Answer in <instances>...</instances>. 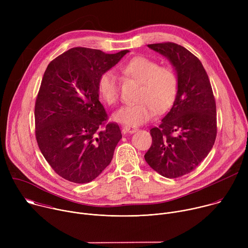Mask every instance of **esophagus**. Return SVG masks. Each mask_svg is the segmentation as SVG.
Here are the masks:
<instances>
[{"label":"esophagus","mask_w":248,"mask_h":248,"mask_svg":"<svg viewBox=\"0 0 248 248\" xmlns=\"http://www.w3.org/2000/svg\"><path fill=\"white\" fill-rule=\"evenodd\" d=\"M123 131H124V133H130V134H132V133H134V132L137 131V128H136V127H132V126H124V127H123Z\"/></svg>","instance_id":"obj_1"}]
</instances>
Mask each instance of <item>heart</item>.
<instances>
[{"mask_svg": "<svg viewBox=\"0 0 248 248\" xmlns=\"http://www.w3.org/2000/svg\"><path fill=\"white\" fill-rule=\"evenodd\" d=\"M123 72L140 82L137 95L139 101L124 106L113 115V120L125 126H138L151 121L157 113L170 109L178 94V77L170 67L160 66L158 62L135 57L124 67ZM98 92L109 105L119 100L118 78L112 70L103 73L98 80Z\"/></svg>", "mask_w": 248, "mask_h": 248, "instance_id": "obj_1", "label": "heart"}]
</instances>
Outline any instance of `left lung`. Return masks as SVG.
Listing matches in <instances>:
<instances>
[{
    "mask_svg": "<svg viewBox=\"0 0 248 248\" xmlns=\"http://www.w3.org/2000/svg\"><path fill=\"white\" fill-rule=\"evenodd\" d=\"M167 58L178 77V94L158 127L150 129L147 164L168 179L192 171L209 154L217 135L216 103L201 62L175 43L147 45Z\"/></svg>",
    "mask_w": 248,
    "mask_h": 248,
    "instance_id": "1",
    "label": "left lung"
}]
</instances>
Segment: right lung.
I'll use <instances>...</instances> for the list:
<instances>
[{
	"label": "right lung",
	"mask_w": 248,
	"mask_h": 248,
	"mask_svg": "<svg viewBox=\"0 0 248 248\" xmlns=\"http://www.w3.org/2000/svg\"><path fill=\"white\" fill-rule=\"evenodd\" d=\"M128 52L78 47L48 64L35 104L36 139L46 161L64 180L90 183L111 163L122 132L117 124H105L98 80Z\"/></svg>",
	"instance_id": "right-lung-1"
}]
</instances>
